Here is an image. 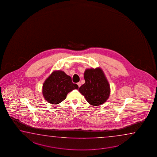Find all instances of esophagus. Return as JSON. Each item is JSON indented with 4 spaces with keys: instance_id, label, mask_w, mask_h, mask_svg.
Segmentation results:
<instances>
[{
    "instance_id": "34e87169",
    "label": "esophagus",
    "mask_w": 157,
    "mask_h": 157,
    "mask_svg": "<svg viewBox=\"0 0 157 157\" xmlns=\"http://www.w3.org/2000/svg\"><path fill=\"white\" fill-rule=\"evenodd\" d=\"M77 85H78V87H80V86H81V82H80L77 83Z\"/></svg>"
}]
</instances>
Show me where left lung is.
I'll use <instances>...</instances> for the list:
<instances>
[{
	"label": "left lung",
	"mask_w": 157,
	"mask_h": 157,
	"mask_svg": "<svg viewBox=\"0 0 157 157\" xmlns=\"http://www.w3.org/2000/svg\"><path fill=\"white\" fill-rule=\"evenodd\" d=\"M85 83L78 90L88 103L93 106L104 103L109 98L110 88L103 71L100 67L88 69L84 73Z\"/></svg>",
	"instance_id": "1"
}]
</instances>
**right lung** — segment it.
<instances>
[{
    "mask_svg": "<svg viewBox=\"0 0 157 157\" xmlns=\"http://www.w3.org/2000/svg\"><path fill=\"white\" fill-rule=\"evenodd\" d=\"M77 84L72 82L71 77L64 71L53 72L43 85V96L47 102L58 104L67 98V94L74 90L78 89Z\"/></svg>",
    "mask_w": 157,
    "mask_h": 157,
    "instance_id": "right-lung-1",
    "label": "right lung"
}]
</instances>
